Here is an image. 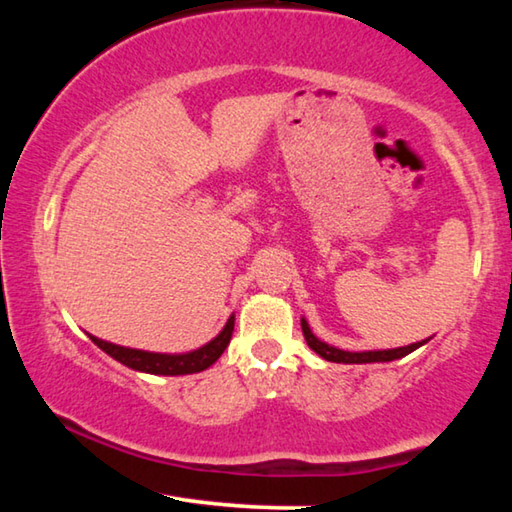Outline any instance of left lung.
<instances>
[{
	"label": "left lung",
	"mask_w": 512,
	"mask_h": 512,
	"mask_svg": "<svg viewBox=\"0 0 512 512\" xmlns=\"http://www.w3.org/2000/svg\"><path fill=\"white\" fill-rule=\"evenodd\" d=\"M302 334H305V341L311 350L320 357L327 359V361H334V363H377V361H395V359H402L406 354H411L413 350H418L420 345H424L427 341L422 343H411V345H404V348H395V350H377V352H345L339 348H332V345H327L323 341H318L314 334H311V329L307 325V320L302 318Z\"/></svg>",
	"instance_id": "left-lung-1"
}]
</instances>
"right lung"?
<instances>
[{
  "label": "right lung",
  "instance_id": "obj_1",
  "mask_svg": "<svg viewBox=\"0 0 512 512\" xmlns=\"http://www.w3.org/2000/svg\"><path fill=\"white\" fill-rule=\"evenodd\" d=\"M232 329H235V316H230V320L223 327V332L216 336L214 341L187 354H158V352L131 350V348H121V345H115V343L94 339V336H90V339L97 343L103 352L110 354L112 359H117L119 363H124V366L133 370L151 372V375H192V372H201L205 368H210L212 363L221 357L223 350L228 348V343L232 339Z\"/></svg>",
  "mask_w": 512,
  "mask_h": 512
}]
</instances>
